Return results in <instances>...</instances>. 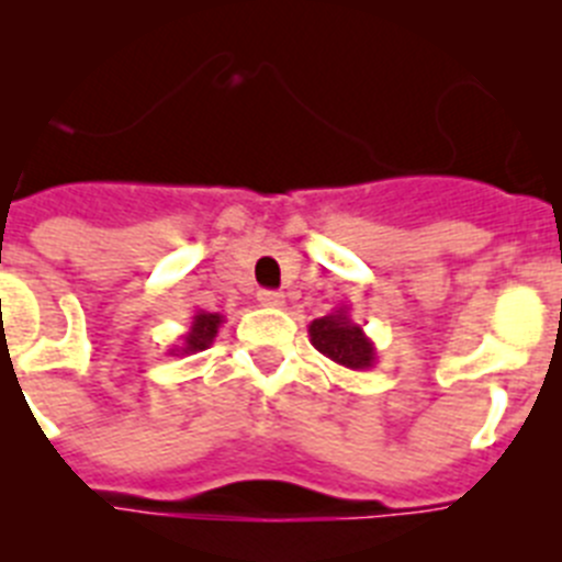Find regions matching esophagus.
Returning a JSON list of instances; mask_svg holds the SVG:
<instances>
[{"mask_svg": "<svg viewBox=\"0 0 562 562\" xmlns=\"http://www.w3.org/2000/svg\"><path fill=\"white\" fill-rule=\"evenodd\" d=\"M258 304H261V306H284V292L261 290V292H258Z\"/></svg>", "mask_w": 562, "mask_h": 562, "instance_id": "34e87169", "label": "esophagus"}]
</instances>
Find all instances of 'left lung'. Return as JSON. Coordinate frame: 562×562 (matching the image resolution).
I'll return each mask as SVG.
<instances>
[{"instance_id": "8db88e82", "label": "left lung", "mask_w": 562, "mask_h": 562, "mask_svg": "<svg viewBox=\"0 0 562 562\" xmlns=\"http://www.w3.org/2000/svg\"><path fill=\"white\" fill-rule=\"evenodd\" d=\"M310 340L324 357L349 371H369L376 362V346L371 337L355 324L349 306H337L329 315L317 317L310 324Z\"/></svg>"}]
</instances>
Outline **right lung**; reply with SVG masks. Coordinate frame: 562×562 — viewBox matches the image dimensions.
I'll list each match as a JSON object with an SVG mask.
<instances>
[{
    "label": "right lung",
    "instance_id": "1",
    "mask_svg": "<svg viewBox=\"0 0 562 562\" xmlns=\"http://www.w3.org/2000/svg\"><path fill=\"white\" fill-rule=\"evenodd\" d=\"M222 324H225V315H220V312H205V310L193 312L191 326H188V331L182 335V346L171 349L168 355L180 357V355H196V351H205L207 346L216 340Z\"/></svg>",
    "mask_w": 562,
    "mask_h": 562
}]
</instances>
